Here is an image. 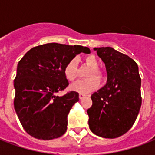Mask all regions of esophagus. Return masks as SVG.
<instances>
[{
    "label": "esophagus",
    "instance_id": "obj_1",
    "mask_svg": "<svg viewBox=\"0 0 155 155\" xmlns=\"http://www.w3.org/2000/svg\"><path fill=\"white\" fill-rule=\"evenodd\" d=\"M84 97H85V94H81V93H80V94H79V98H80V100H82V99Z\"/></svg>",
    "mask_w": 155,
    "mask_h": 155
}]
</instances>
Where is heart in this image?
Returning <instances> with one entry per match:
<instances>
[{
    "label": "heart",
    "instance_id": "heart-1",
    "mask_svg": "<svg viewBox=\"0 0 155 155\" xmlns=\"http://www.w3.org/2000/svg\"><path fill=\"white\" fill-rule=\"evenodd\" d=\"M84 61L88 66L91 67V71L88 74L90 78L85 80L76 81L71 85V89L74 91L86 94L94 91L100 85V80L104 78V74L99 66V61L94 54H89L84 58ZM64 77L69 81H74L77 78V69L76 62L74 59H71L68 61L64 68Z\"/></svg>",
    "mask_w": 155,
    "mask_h": 155
}]
</instances>
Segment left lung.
<instances>
[{"label":"left lung","instance_id":"1","mask_svg":"<svg viewBox=\"0 0 155 155\" xmlns=\"http://www.w3.org/2000/svg\"><path fill=\"white\" fill-rule=\"evenodd\" d=\"M104 61L107 83L91 95L89 126L98 136L114 139L128 132L142 103L141 78L136 62L112 47L94 48Z\"/></svg>","mask_w":155,"mask_h":155}]
</instances>
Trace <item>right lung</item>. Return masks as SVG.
I'll use <instances>...</instances> for the list:
<instances>
[{
	"label": "right lung",
	"instance_id": "obj_1",
	"mask_svg": "<svg viewBox=\"0 0 155 155\" xmlns=\"http://www.w3.org/2000/svg\"><path fill=\"white\" fill-rule=\"evenodd\" d=\"M81 52L91 51L81 45L48 43L33 47L19 61L14 107L22 127L32 137L49 140L65 133L67 115L79 101V94H55L69 85L64 65Z\"/></svg>",
	"mask_w": 155,
	"mask_h": 155
}]
</instances>
